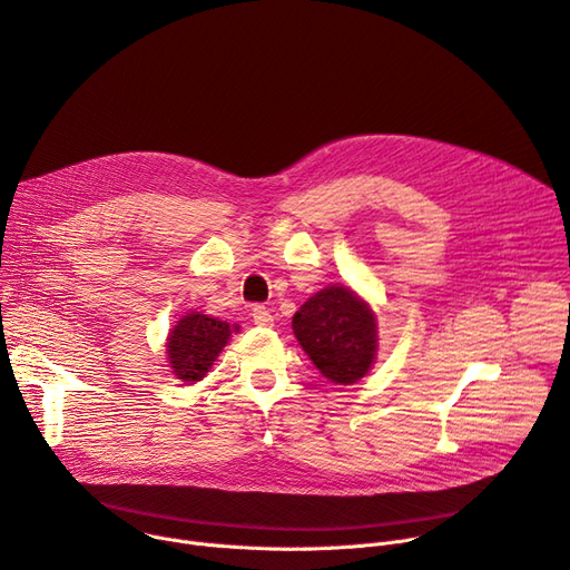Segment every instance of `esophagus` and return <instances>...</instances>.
<instances>
[{
	"label": "esophagus",
	"instance_id": "obj_1",
	"mask_svg": "<svg viewBox=\"0 0 570 570\" xmlns=\"http://www.w3.org/2000/svg\"><path fill=\"white\" fill-rule=\"evenodd\" d=\"M252 318H254V323L258 325V327H269L273 325V312H269L267 307H263V305H256L254 309H252Z\"/></svg>",
	"mask_w": 570,
	"mask_h": 570
}]
</instances>
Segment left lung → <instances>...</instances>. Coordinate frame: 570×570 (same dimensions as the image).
<instances>
[{
  "instance_id": "8db88e82",
  "label": "left lung",
  "mask_w": 570,
  "mask_h": 570,
  "mask_svg": "<svg viewBox=\"0 0 570 570\" xmlns=\"http://www.w3.org/2000/svg\"><path fill=\"white\" fill-rule=\"evenodd\" d=\"M291 325L314 367L337 385L357 383L376 363V312L348 286L331 284L314 293Z\"/></svg>"
}]
</instances>
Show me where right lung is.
I'll return each mask as SVG.
<instances>
[{"label":"right lung","mask_w":570,"mask_h":570,"mask_svg":"<svg viewBox=\"0 0 570 570\" xmlns=\"http://www.w3.org/2000/svg\"><path fill=\"white\" fill-rule=\"evenodd\" d=\"M237 331V325H228L203 312H187L175 321L166 337V361L175 379L187 385L203 381Z\"/></svg>","instance_id":"add662e5"}]
</instances>
